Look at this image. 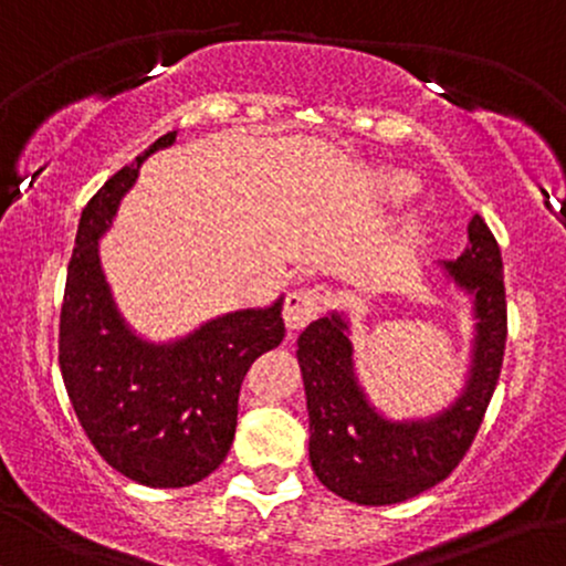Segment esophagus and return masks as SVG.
I'll use <instances>...</instances> for the list:
<instances>
[{
    "mask_svg": "<svg viewBox=\"0 0 566 566\" xmlns=\"http://www.w3.org/2000/svg\"><path fill=\"white\" fill-rule=\"evenodd\" d=\"M322 292L313 287H301L295 292H290L287 301H284V324L290 329H303L305 324L316 318V313L322 311Z\"/></svg>",
    "mask_w": 566,
    "mask_h": 566,
    "instance_id": "esophagus-1",
    "label": "esophagus"
}]
</instances>
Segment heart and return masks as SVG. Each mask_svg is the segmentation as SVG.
Wrapping results in <instances>:
<instances>
[{
	"label": "heart",
	"instance_id": "obj_1",
	"mask_svg": "<svg viewBox=\"0 0 566 566\" xmlns=\"http://www.w3.org/2000/svg\"><path fill=\"white\" fill-rule=\"evenodd\" d=\"M382 189H385V195L390 197V200L400 202V200H408V197L417 192V181H413L411 176L392 171V174L382 176Z\"/></svg>",
	"mask_w": 566,
	"mask_h": 566
}]
</instances>
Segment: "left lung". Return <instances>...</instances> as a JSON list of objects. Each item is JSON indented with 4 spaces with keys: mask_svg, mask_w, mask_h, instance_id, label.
<instances>
[{
    "mask_svg": "<svg viewBox=\"0 0 566 566\" xmlns=\"http://www.w3.org/2000/svg\"><path fill=\"white\" fill-rule=\"evenodd\" d=\"M469 244L442 271L472 297V366L451 406L424 419H390L366 398L356 377L350 322L329 311L297 337V364L308 400V459L322 485L339 499L387 506L424 493L459 467L499 385L506 350V290L501 248L480 216Z\"/></svg>",
    "mask_w": 566,
    "mask_h": 566,
    "instance_id": "obj_1",
    "label": "left lung"
}]
</instances>
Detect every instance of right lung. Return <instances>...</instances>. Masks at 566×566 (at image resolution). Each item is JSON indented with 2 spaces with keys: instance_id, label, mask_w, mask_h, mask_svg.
<instances>
[{
  "instance_id": "add662e5",
  "label": "right lung",
  "mask_w": 566,
  "mask_h": 566,
  "mask_svg": "<svg viewBox=\"0 0 566 566\" xmlns=\"http://www.w3.org/2000/svg\"><path fill=\"white\" fill-rule=\"evenodd\" d=\"M105 181L81 213L60 311V371L73 411L102 459L147 488H187L227 459L237 400L258 356L284 339L282 303L210 318L174 343H149L124 322L99 265V237L149 155Z\"/></svg>"
}]
</instances>
